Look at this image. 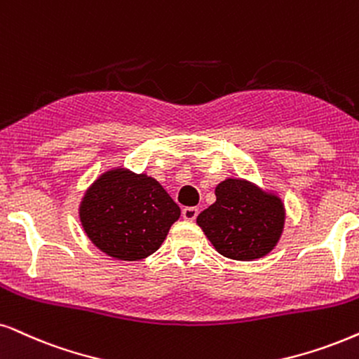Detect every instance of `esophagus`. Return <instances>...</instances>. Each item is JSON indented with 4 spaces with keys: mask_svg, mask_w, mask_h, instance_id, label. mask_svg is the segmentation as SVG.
<instances>
[{
    "mask_svg": "<svg viewBox=\"0 0 359 359\" xmlns=\"http://www.w3.org/2000/svg\"><path fill=\"white\" fill-rule=\"evenodd\" d=\"M198 215V208L197 207H184L182 208V217L184 220H189V222H194L197 219Z\"/></svg>",
    "mask_w": 359,
    "mask_h": 359,
    "instance_id": "1",
    "label": "esophagus"
}]
</instances>
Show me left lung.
Returning a JSON list of instances; mask_svg holds the SVG:
<instances>
[{
    "label": "left lung",
    "mask_w": 359,
    "mask_h": 359,
    "mask_svg": "<svg viewBox=\"0 0 359 359\" xmlns=\"http://www.w3.org/2000/svg\"><path fill=\"white\" fill-rule=\"evenodd\" d=\"M215 195V203L197 217L215 250L242 262L265 257L283 230L285 208L280 198L240 179L220 182Z\"/></svg>",
    "instance_id": "obj_1"
}]
</instances>
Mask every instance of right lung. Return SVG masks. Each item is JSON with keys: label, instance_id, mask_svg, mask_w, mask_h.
<instances>
[{"label": "right lung", "instance_id": "obj_1", "mask_svg": "<svg viewBox=\"0 0 359 359\" xmlns=\"http://www.w3.org/2000/svg\"><path fill=\"white\" fill-rule=\"evenodd\" d=\"M79 215L99 250L135 262L161 247L180 208L152 177L114 169L90 185Z\"/></svg>", "mask_w": 359, "mask_h": 359}]
</instances>
